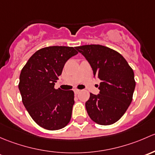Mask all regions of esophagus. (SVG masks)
I'll list each match as a JSON object with an SVG mask.
<instances>
[{"mask_svg": "<svg viewBox=\"0 0 155 155\" xmlns=\"http://www.w3.org/2000/svg\"><path fill=\"white\" fill-rule=\"evenodd\" d=\"M80 89H74V94H75V95H78V93H79L80 92Z\"/></svg>", "mask_w": 155, "mask_h": 155, "instance_id": "esophagus-1", "label": "esophagus"}]
</instances>
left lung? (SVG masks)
I'll use <instances>...</instances> for the list:
<instances>
[{"mask_svg":"<svg viewBox=\"0 0 155 155\" xmlns=\"http://www.w3.org/2000/svg\"><path fill=\"white\" fill-rule=\"evenodd\" d=\"M88 61L94 77L101 81L99 94L90 93L86 109L90 119L101 125H112L120 119L130 104L136 83L134 71L116 51L100 45L75 48Z\"/></svg>","mask_w":155,"mask_h":155,"instance_id":"8db88e82","label":"left lung"}]
</instances>
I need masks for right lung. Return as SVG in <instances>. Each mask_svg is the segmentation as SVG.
Masks as SVG:
<instances>
[{"instance_id": "add662e5", "label": "right lung", "mask_w": 155, "mask_h": 155, "mask_svg": "<svg viewBox=\"0 0 155 155\" xmlns=\"http://www.w3.org/2000/svg\"><path fill=\"white\" fill-rule=\"evenodd\" d=\"M72 47L51 46L35 52L22 68L18 89L32 119L50 130L66 127L74 104V92L54 89L65 63L76 55Z\"/></svg>"}]
</instances>
